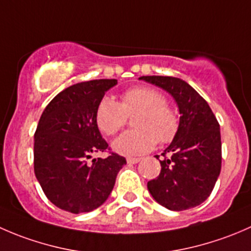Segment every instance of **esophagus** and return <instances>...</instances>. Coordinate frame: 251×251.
<instances>
[{
    "label": "esophagus",
    "instance_id": "1",
    "mask_svg": "<svg viewBox=\"0 0 251 251\" xmlns=\"http://www.w3.org/2000/svg\"><path fill=\"white\" fill-rule=\"evenodd\" d=\"M126 161H127V164H137L141 161V158H127Z\"/></svg>",
    "mask_w": 251,
    "mask_h": 251
}]
</instances>
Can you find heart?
<instances>
[{
	"mask_svg": "<svg viewBox=\"0 0 251 251\" xmlns=\"http://www.w3.org/2000/svg\"><path fill=\"white\" fill-rule=\"evenodd\" d=\"M137 113L133 126L113 142L114 151L123 155H140L154 148L156 142L169 143L177 135L179 119L160 91L138 86L121 95L120 103L111 97L100 98L96 108V124L105 136H114L125 126L127 116Z\"/></svg>",
	"mask_w": 251,
	"mask_h": 251,
	"instance_id": "obj_1",
	"label": "heart"
}]
</instances>
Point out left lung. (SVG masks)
<instances>
[{"mask_svg":"<svg viewBox=\"0 0 251 251\" xmlns=\"http://www.w3.org/2000/svg\"><path fill=\"white\" fill-rule=\"evenodd\" d=\"M140 80L170 93L181 114L177 135L161 154L160 174L147 184L149 193L174 211L197 206L211 194L221 171L219 123L206 100L186 81L173 76H141Z\"/></svg>","mask_w":251,"mask_h":251,"instance_id":"8db88e82","label":"left lung"}]
</instances>
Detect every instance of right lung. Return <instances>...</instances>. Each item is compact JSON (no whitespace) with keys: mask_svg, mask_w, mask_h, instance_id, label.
Returning a JSON list of instances; mask_svg holds the SVG:
<instances>
[{"mask_svg":"<svg viewBox=\"0 0 251 251\" xmlns=\"http://www.w3.org/2000/svg\"><path fill=\"white\" fill-rule=\"evenodd\" d=\"M115 78L85 81L58 93L42 113L35 132L34 171L48 201L73 214L90 212L108 199L126 159L105 151L108 143L96 124L98 102Z\"/></svg>","mask_w":251,"mask_h":251,"instance_id":"1","label":"right lung"}]
</instances>
